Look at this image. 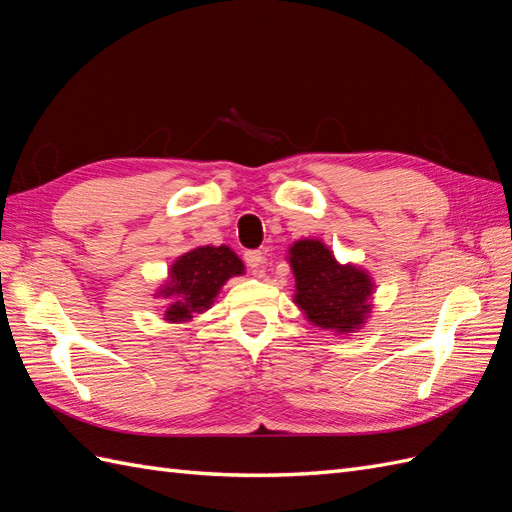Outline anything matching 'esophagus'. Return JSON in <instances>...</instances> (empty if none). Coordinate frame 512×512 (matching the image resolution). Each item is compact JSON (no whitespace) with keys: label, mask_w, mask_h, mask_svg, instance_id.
<instances>
[{"label":"esophagus","mask_w":512,"mask_h":512,"mask_svg":"<svg viewBox=\"0 0 512 512\" xmlns=\"http://www.w3.org/2000/svg\"><path fill=\"white\" fill-rule=\"evenodd\" d=\"M244 261H246V266L251 268V272L257 274V277H261V274L266 272V257L261 251H246Z\"/></svg>","instance_id":"1"}]
</instances>
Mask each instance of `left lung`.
<instances>
[{
	"label": "left lung",
	"instance_id": "obj_1",
	"mask_svg": "<svg viewBox=\"0 0 512 512\" xmlns=\"http://www.w3.org/2000/svg\"><path fill=\"white\" fill-rule=\"evenodd\" d=\"M296 277L294 303L320 329L352 333L370 313L372 279L357 266L337 264L333 253L318 240H298L290 248Z\"/></svg>",
	"mask_w": 512,
	"mask_h": 512
}]
</instances>
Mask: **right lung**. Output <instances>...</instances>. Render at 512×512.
Wrapping results in <instances>:
<instances>
[{
    "label": "right lung",
    "mask_w": 512,
    "mask_h": 512,
    "mask_svg": "<svg viewBox=\"0 0 512 512\" xmlns=\"http://www.w3.org/2000/svg\"><path fill=\"white\" fill-rule=\"evenodd\" d=\"M242 272L244 264L229 246H199L181 255L170 266V279L160 290L164 298H173L164 318L168 322H188L194 313L209 309L220 287Z\"/></svg>",
    "instance_id": "add662e5"
}]
</instances>
